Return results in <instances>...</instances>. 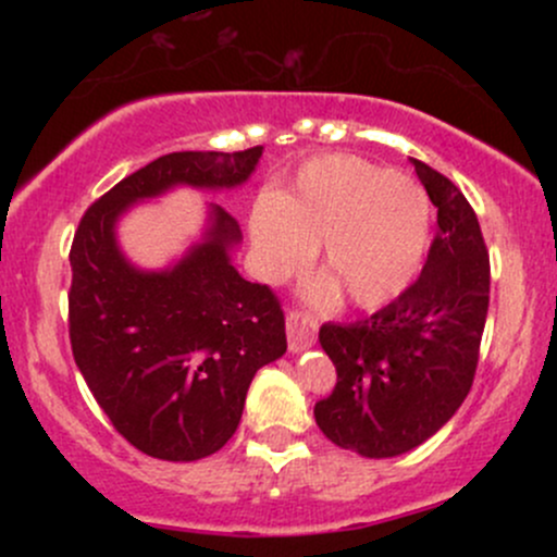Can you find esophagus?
I'll use <instances>...</instances> for the list:
<instances>
[{
	"mask_svg": "<svg viewBox=\"0 0 557 557\" xmlns=\"http://www.w3.org/2000/svg\"><path fill=\"white\" fill-rule=\"evenodd\" d=\"M285 327H287V345H290L293 354L314 345L317 322L309 314H304V311H290V314H287Z\"/></svg>",
	"mask_w": 557,
	"mask_h": 557,
	"instance_id": "1",
	"label": "esophagus"
}]
</instances>
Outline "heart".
I'll return each mask as SVG.
<instances>
[{"label":"heart","instance_id":"b5f03b06","mask_svg":"<svg viewBox=\"0 0 557 557\" xmlns=\"http://www.w3.org/2000/svg\"><path fill=\"white\" fill-rule=\"evenodd\" d=\"M251 243L261 277L280 283L309 264L324 243V267L361 309H376L411 287L432 243V203L419 183L359 157H317L280 196L251 212ZM337 285L309 287L317 304Z\"/></svg>","mask_w":557,"mask_h":557}]
</instances>
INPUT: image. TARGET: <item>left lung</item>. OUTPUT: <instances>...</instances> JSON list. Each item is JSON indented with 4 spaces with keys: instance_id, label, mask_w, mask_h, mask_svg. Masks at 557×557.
<instances>
[{
    "instance_id": "1",
    "label": "left lung",
    "mask_w": 557,
    "mask_h": 557,
    "mask_svg": "<svg viewBox=\"0 0 557 557\" xmlns=\"http://www.w3.org/2000/svg\"><path fill=\"white\" fill-rule=\"evenodd\" d=\"M437 207L419 280L393 304L354 324H324L319 343L337 369L314 406L324 437L363 458H393L450 421L476 374L490 306V257L466 196L413 159Z\"/></svg>"
}]
</instances>
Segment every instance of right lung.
I'll return each mask as SVG.
<instances>
[{"label":"right lung","instance_id":"1","mask_svg":"<svg viewBox=\"0 0 557 557\" xmlns=\"http://www.w3.org/2000/svg\"><path fill=\"white\" fill-rule=\"evenodd\" d=\"M261 151L159 157L94 201L75 230L67 296L75 363L114 430L151 458L198 461L233 437L253 374L287 350L285 317L270 287L243 280L230 261L243 235L220 203H209L203 238L157 272L125 259L117 222L177 185H243Z\"/></svg>","mask_w":557,"mask_h":557}]
</instances>
